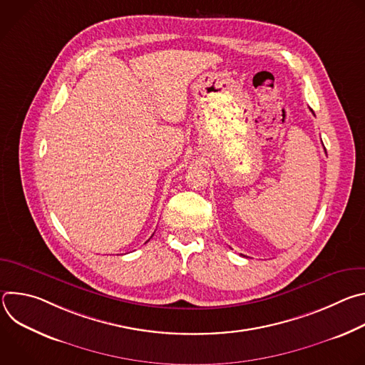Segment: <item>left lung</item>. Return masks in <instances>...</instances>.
Returning <instances> with one entry per match:
<instances>
[{
	"label": "left lung",
	"mask_w": 365,
	"mask_h": 365,
	"mask_svg": "<svg viewBox=\"0 0 365 365\" xmlns=\"http://www.w3.org/2000/svg\"><path fill=\"white\" fill-rule=\"evenodd\" d=\"M310 111H312V110H310ZM312 113H314V111H312Z\"/></svg>",
	"instance_id": "obj_1"
}]
</instances>
